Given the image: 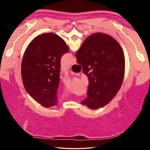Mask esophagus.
<instances>
[{
  "label": "esophagus",
  "mask_w": 150,
  "mask_h": 150,
  "mask_svg": "<svg viewBox=\"0 0 150 150\" xmlns=\"http://www.w3.org/2000/svg\"><path fill=\"white\" fill-rule=\"evenodd\" d=\"M76 64L75 59H72V61H71V64Z\"/></svg>",
  "instance_id": "obj_1"
}]
</instances>
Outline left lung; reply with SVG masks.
I'll return each mask as SVG.
<instances>
[{"label": "left lung", "instance_id": "8db88e82", "mask_svg": "<svg viewBox=\"0 0 150 150\" xmlns=\"http://www.w3.org/2000/svg\"><path fill=\"white\" fill-rule=\"evenodd\" d=\"M69 51L64 40L54 33L37 36L25 50L21 64L24 86L30 96L45 108L57 103L61 59Z\"/></svg>", "mask_w": 150, "mask_h": 150}]
</instances>
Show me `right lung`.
I'll return each instance as SVG.
<instances>
[{
  "mask_svg": "<svg viewBox=\"0 0 150 150\" xmlns=\"http://www.w3.org/2000/svg\"><path fill=\"white\" fill-rule=\"evenodd\" d=\"M76 57L89 80L87 98L81 104L92 110L106 105L124 78L125 61L120 44L108 34L95 33L86 39Z\"/></svg>",
  "mask_w": 150,
  "mask_h": 150,
  "instance_id": "right-lung-1",
  "label": "right lung"
}]
</instances>
